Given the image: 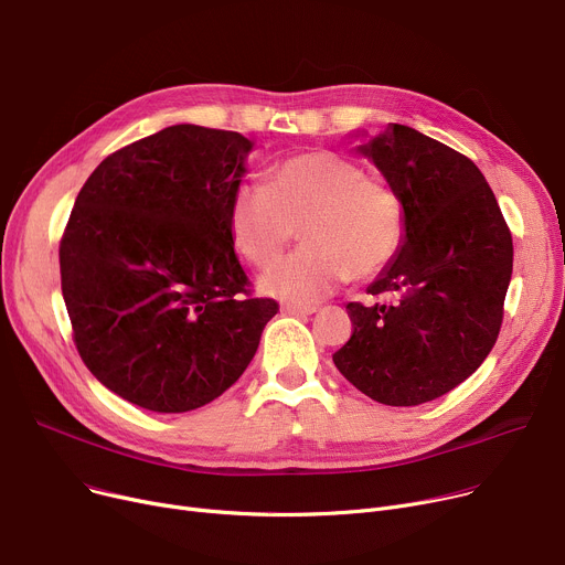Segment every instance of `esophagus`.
<instances>
[{"instance_id": "1", "label": "esophagus", "mask_w": 565, "mask_h": 565, "mask_svg": "<svg viewBox=\"0 0 565 565\" xmlns=\"http://www.w3.org/2000/svg\"><path fill=\"white\" fill-rule=\"evenodd\" d=\"M281 311H284V313H288V316H299V318H302V316H313V313L318 311V307H299V305H284V307H281Z\"/></svg>"}]
</instances>
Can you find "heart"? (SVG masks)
I'll return each instance as SVG.
<instances>
[{
  "label": "heart",
  "instance_id": "heart-1",
  "mask_svg": "<svg viewBox=\"0 0 565 565\" xmlns=\"http://www.w3.org/2000/svg\"><path fill=\"white\" fill-rule=\"evenodd\" d=\"M305 247L258 277V290L311 307L338 286L380 275L404 241V204L382 177L327 149L286 159L268 185L245 181L230 200L238 252L268 266L297 236Z\"/></svg>",
  "mask_w": 565,
  "mask_h": 565
}]
</instances>
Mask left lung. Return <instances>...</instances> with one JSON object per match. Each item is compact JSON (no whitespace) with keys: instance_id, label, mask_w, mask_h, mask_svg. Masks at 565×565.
<instances>
[{"instance_id":"left-lung-1","label":"left lung","mask_w":565,"mask_h":565,"mask_svg":"<svg viewBox=\"0 0 565 565\" xmlns=\"http://www.w3.org/2000/svg\"><path fill=\"white\" fill-rule=\"evenodd\" d=\"M363 136L370 159L404 204V241L367 286L393 302L348 305L354 331L333 354L361 393L388 406L431 402L493 350L513 270V243L479 168L416 129Z\"/></svg>"}]
</instances>
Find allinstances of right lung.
<instances>
[{"mask_svg":"<svg viewBox=\"0 0 565 565\" xmlns=\"http://www.w3.org/2000/svg\"><path fill=\"white\" fill-rule=\"evenodd\" d=\"M254 142L174 125L106 157L61 241L74 343L97 382L154 413H185L238 382L275 299L249 297L230 200Z\"/></svg>","mask_w":565,"mask_h":565,"instance_id":"1","label":"right lung"}]
</instances>
